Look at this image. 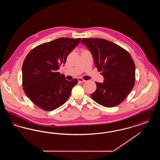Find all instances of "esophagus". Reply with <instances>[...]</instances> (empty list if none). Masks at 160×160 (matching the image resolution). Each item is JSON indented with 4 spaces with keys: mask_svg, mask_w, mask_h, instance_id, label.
<instances>
[{
    "mask_svg": "<svg viewBox=\"0 0 160 160\" xmlns=\"http://www.w3.org/2000/svg\"><path fill=\"white\" fill-rule=\"evenodd\" d=\"M78 82H80V83H84L86 82V80H84L82 78H78Z\"/></svg>",
    "mask_w": 160,
    "mask_h": 160,
    "instance_id": "obj_1",
    "label": "esophagus"
}]
</instances>
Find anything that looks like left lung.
<instances>
[{"label": "left lung", "instance_id": "8db88e82", "mask_svg": "<svg viewBox=\"0 0 160 160\" xmlns=\"http://www.w3.org/2000/svg\"><path fill=\"white\" fill-rule=\"evenodd\" d=\"M91 51L95 65L104 77V83L95 82L97 89L91 95L100 105L112 107L120 104L132 89L136 67L130 54L114 42L100 38H83Z\"/></svg>", "mask_w": 160, "mask_h": 160}]
</instances>
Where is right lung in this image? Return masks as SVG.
I'll return each mask as SVG.
<instances>
[{
  "label": "right lung",
  "instance_id": "1",
  "mask_svg": "<svg viewBox=\"0 0 160 160\" xmlns=\"http://www.w3.org/2000/svg\"><path fill=\"white\" fill-rule=\"evenodd\" d=\"M81 38H60L43 43L28 54L22 65V85L26 96L45 111H52L68 99L78 80L65 79L58 72Z\"/></svg>",
  "mask_w": 160,
  "mask_h": 160
}]
</instances>
